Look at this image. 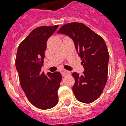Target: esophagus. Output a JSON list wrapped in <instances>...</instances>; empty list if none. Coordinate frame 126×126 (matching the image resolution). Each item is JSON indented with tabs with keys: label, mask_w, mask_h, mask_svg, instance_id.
Instances as JSON below:
<instances>
[{
	"label": "esophagus",
	"mask_w": 126,
	"mask_h": 126,
	"mask_svg": "<svg viewBox=\"0 0 126 126\" xmlns=\"http://www.w3.org/2000/svg\"><path fill=\"white\" fill-rule=\"evenodd\" d=\"M61 74H62V75H63V77H64V76L66 75H69V74H70V72H69V71H67V70H65V69L61 70Z\"/></svg>",
	"instance_id": "1"
}]
</instances>
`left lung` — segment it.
<instances>
[{
  "label": "left lung",
  "mask_w": 126,
  "mask_h": 126,
  "mask_svg": "<svg viewBox=\"0 0 126 126\" xmlns=\"http://www.w3.org/2000/svg\"><path fill=\"white\" fill-rule=\"evenodd\" d=\"M57 32L73 39L82 61L83 75L72 74L75 80L73 93L79 101L91 103L101 95L107 82L109 53L105 42L101 36L81 23H67Z\"/></svg>",
  "instance_id": "1"
}]
</instances>
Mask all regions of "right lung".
<instances>
[{
	"label": "right lung",
	"instance_id": "add662e5",
	"mask_svg": "<svg viewBox=\"0 0 126 126\" xmlns=\"http://www.w3.org/2000/svg\"><path fill=\"white\" fill-rule=\"evenodd\" d=\"M58 26H41L33 29L19 44L17 51L16 67L21 86L29 102L40 109H51L58 102L61 73L45 75L41 71L47 40Z\"/></svg>",
	"mask_w": 126,
	"mask_h": 126
}]
</instances>
